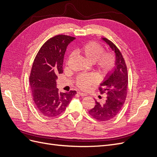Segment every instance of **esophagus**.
Returning <instances> with one entry per match:
<instances>
[{"label":"esophagus","instance_id":"obj_1","mask_svg":"<svg viewBox=\"0 0 157 157\" xmlns=\"http://www.w3.org/2000/svg\"><path fill=\"white\" fill-rule=\"evenodd\" d=\"M78 94L80 95V96H86L87 94L86 93H84V92H78Z\"/></svg>","mask_w":157,"mask_h":157}]
</instances>
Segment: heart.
<instances>
[{"instance_id":"heart-1","label":"heart","mask_w":157,"mask_h":157,"mask_svg":"<svg viewBox=\"0 0 157 157\" xmlns=\"http://www.w3.org/2000/svg\"><path fill=\"white\" fill-rule=\"evenodd\" d=\"M103 46L97 42L91 41L78 49L90 62H96L99 71L107 73L113 69L115 64V58L111 52H104ZM98 81L97 77L92 74H82L77 78V86L82 90H87Z\"/></svg>"}]
</instances>
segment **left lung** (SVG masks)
<instances>
[{
    "mask_svg": "<svg viewBox=\"0 0 157 157\" xmlns=\"http://www.w3.org/2000/svg\"><path fill=\"white\" fill-rule=\"evenodd\" d=\"M115 52V64L106 75L99 88L101 94H106V99L102 103L95 100L96 105L88 111L93 118L99 121L112 119L120 112L126 100L128 76L126 65L121 52L113 42L106 38L101 39Z\"/></svg>",
    "mask_w": 157,
    "mask_h": 157,
    "instance_id": "obj_1",
    "label": "left lung"
}]
</instances>
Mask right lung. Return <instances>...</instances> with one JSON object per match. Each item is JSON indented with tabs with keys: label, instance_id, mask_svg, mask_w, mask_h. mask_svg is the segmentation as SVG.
Returning <instances> with one entry per match:
<instances>
[{
	"label": "right lung",
	"instance_id": "1",
	"mask_svg": "<svg viewBox=\"0 0 157 157\" xmlns=\"http://www.w3.org/2000/svg\"><path fill=\"white\" fill-rule=\"evenodd\" d=\"M75 37L59 35L42 46L33 61L29 83L35 106L41 115L54 117L62 113L77 92L58 91L56 79L63 73L64 55Z\"/></svg>",
	"mask_w": 157,
	"mask_h": 157
}]
</instances>
